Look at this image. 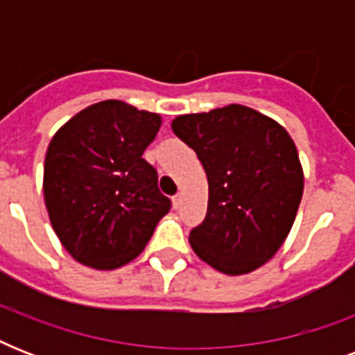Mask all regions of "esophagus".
<instances>
[{
    "instance_id": "esophagus-1",
    "label": "esophagus",
    "mask_w": 355,
    "mask_h": 355,
    "mask_svg": "<svg viewBox=\"0 0 355 355\" xmlns=\"http://www.w3.org/2000/svg\"><path fill=\"white\" fill-rule=\"evenodd\" d=\"M171 200H173V208L177 210V208H180V205H182V195L177 193V195H175V197H173Z\"/></svg>"
}]
</instances>
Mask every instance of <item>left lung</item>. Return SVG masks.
I'll return each instance as SVG.
<instances>
[{"label": "left lung", "instance_id": "1", "mask_svg": "<svg viewBox=\"0 0 355 355\" xmlns=\"http://www.w3.org/2000/svg\"><path fill=\"white\" fill-rule=\"evenodd\" d=\"M208 177V211L189 232L202 261L225 275L252 272L286 241L304 191L297 147L258 110L228 105L173 119Z\"/></svg>", "mask_w": 355, "mask_h": 355}]
</instances>
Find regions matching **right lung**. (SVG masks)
Wrapping results in <instances>:
<instances>
[{"label": "right lung", "mask_w": 355, "mask_h": 355, "mask_svg": "<svg viewBox=\"0 0 355 355\" xmlns=\"http://www.w3.org/2000/svg\"><path fill=\"white\" fill-rule=\"evenodd\" d=\"M158 114L108 99L58 128L44 164V200L64 248L79 263L110 270L132 261L171 208L158 173L141 158Z\"/></svg>", "instance_id": "add662e5"}]
</instances>
